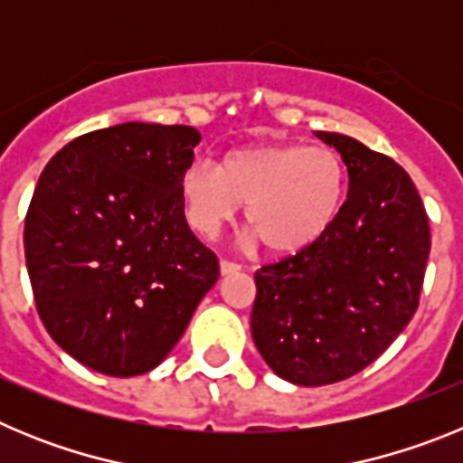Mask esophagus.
<instances>
[{
	"mask_svg": "<svg viewBox=\"0 0 463 463\" xmlns=\"http://www.w3.org/2000/svg\"><path fill=\"white\" fill-rule=\"evenodd\" d=\"M241 267L239 264H234V261H227V260H220V273L222 276H234V273H239Z\"/></svg>",
	"mask_w": 463,
	"mask_h": 463,
	"instance_id": "1",
	"label": "esophagus"
}]
</instances>
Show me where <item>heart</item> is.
Segmentation results:
<instances>
[{"instance_id": "heart-1", "label": "heart", "mask_w": 463, "mask_h": 463, "mask_svg": "<svg viewBox=\"0 0 463 463\" xmlns=\"http://www.w3.org/2000/svg\"><path fill=\"white\" fill-rule=\"evenodd\" d=\"M345 187V165L336 150L297 143L236 148L220 166L194 159L181 178L183 206L196 234L215 239L245 203L252 227L245 243L264 241L278 255L322 239L341 213Z\"/></svg>"}]
</instances>
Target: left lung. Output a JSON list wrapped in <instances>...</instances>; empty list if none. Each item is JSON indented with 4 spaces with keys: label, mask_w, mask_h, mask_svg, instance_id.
<instances>
[{
    "label": "left lung",
    "mask_w": 463,
    "mask_h": 463,
    "mask_svg": "<svg viewBox=\"0 0 463 463\" xmlns=\"http://www.w3.org/2000/svg\"><path fill=\"white\" fill-rule=\"evenodd\" d=\"M347 199L326 234L255 273L252 341L278 378L301 387L366 369L406 329L420 304L431 236L411 175L336 132Z\"/></svg>",
    "instance_id": "1"
}]
</instances>
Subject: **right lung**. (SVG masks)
I'll use <instances>...</instances> for the list:
<instances>
[{
  "label": "right lung",
  "mask_w": 463,
  "mask_h": 463,
  "mask_svg": "<svg viewBox=\"0 0 463 463\" xmlns=\"http://www.w3.org/2000/svg\"><path fill=\"white\" fill-rule=\"evenodd\" d=\"M199 141L194 127L122 122L73 138L36 183L24 220L36 310L97 373L153 371L218 280L181 196Z\"/></svg>",
  "instance_id": "add662e5"
}]
</instances>
